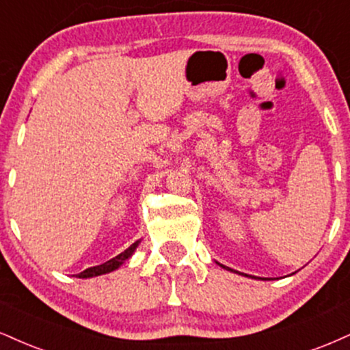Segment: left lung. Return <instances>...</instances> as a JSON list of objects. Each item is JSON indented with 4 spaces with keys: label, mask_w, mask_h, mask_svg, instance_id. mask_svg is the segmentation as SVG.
<instances>
[{
    "label": "left lung",
    "mask_w": 350,
    "mask_h": 350,
    "mask_svg": "<svg viewBox=\"0 0 350 350\" xmlns=\"http://www.w3.org/2000/svg\"><path fill=\"white\" fill-rule=\"evenodd\" d=\"M221 267H225V266H221ZM225 269H228V267H225ZM228 271H233V269H228Z\"/></svg>",
    "instance_id": "1"
}]
</instances>
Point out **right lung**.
<instances>
[{
    "label": "right lung",
    "instance_id": "1",
    "mask_svg": "<svg viewBox=\"0 0 350 350\" xmlns=\"http://www.w3.org/2000/svg\"><path fill=\"white\" fill-rule=\"evenodd\" d=\"M138 246V241L133 243L132 246H129L127 250H125L124 252H120L119 256H116V258H112L111 260H107V262L100 264V266H94V267H90L86 269V271L79 272L77 277H79V279H88V277H96V275H103V273H107L111 271H116L117 267L122 266V264L127 260L130 256H132V252L135 251V247Z\"/></svg>",
    "mask_w": 350,
    "mask_h": 350
}]
</instances>
